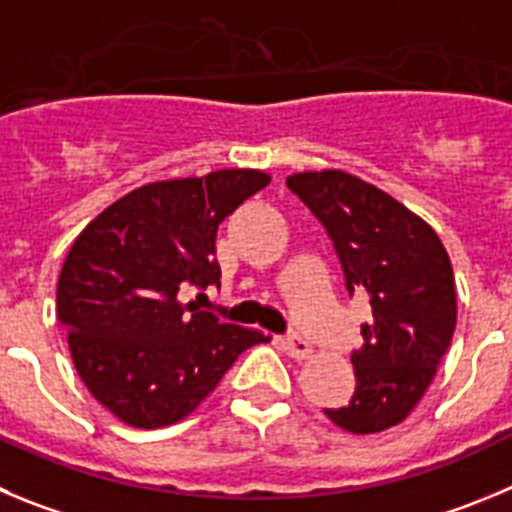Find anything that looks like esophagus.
Returning a JSON list of instances; mask_svg holds the SVG:
<instances>
[{"instance_id":"34e87169","label":"esophagus","mask_w":512,"mask_h":512,"mask_svg":"<svg viewBox=\"0 0 512 512\" xmlns=\"http://www.w3.org/2000/svg\"><path fill=\"white\" fill-rule=\"evenodd\" d=\"M280 343H283V351L288 353L290 358H298V361H303V358L313 356V346H310V343L300 336H288V338H283Z\"/></svg>"}]
</instances>
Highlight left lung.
<instances>
[{"instance_id": "1", "label": "left lung", "mask_w": 512, "mask_h": 512, "mask_svg": "<svg viewBox=\"0 0 512 512\" xmlns=\"http://www.w3.org/2000/svg\"><path fill=\"white\" fill-rule=\"evenodd\" d=\"M290 191L326 224L348 293H366L371 323L351 356L356 389L323 409L336 427L376 434L401 424L432 384L452 343L457 290L442 240L412 209L341 169L298 171Z\"/></svg>"}]
</instances>
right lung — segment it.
I'll use <instances>...</instances> for the list:
<instances>
[{
    "mask_svg": "<svg viewBox=\"0 0 512 512\" xmlns=\"http://www.w3.org/2000/svg\"><path fill=\"white\" fill-rule=\"evenodd\" d=\"M270 179L260 169H219L151 181L75 237L57 280V321L85 389L128 427L181 422L242 351L270 341L179 298L219 283V222Z\"/></svg>",
    "mask_w": 512,
    "mask_h": 512,
    "instance_id": "obj_1",
    "label": "right lung"
}]
</instances>
